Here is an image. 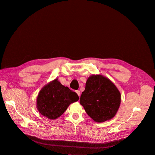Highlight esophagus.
<instances>
[{
    "mask_svg": "<svg viewBox=\"0 0 155 155\" xmlns=\"http://www.w3.org/2000/svg\"><path fill=\"white\" fill-rule=\"evenodd\" d=\"M76 92L78 94V95L79 96V97L80 96V91H76Z\"/></svg>",
    "mask_w": 155,
    "mask_h": 155,
    "instance_id": "1",
    "label": "esophagus"
}]
</instances>
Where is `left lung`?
<instances>
[{"mask_svg": "<svg viewBox=\"0 0 155 155\" xmlns=\"http://www.w3.org/2000/svg\"><path fill=\"white\" fill-rule=\"evenodd\" d=\"M80 104L96 122H104L116 115L121 102L120 92L111 81L101 75L87 79Z\"/></svg>", "mask_w": 155, "mask_h": 155, "instance_id": "left-lung-1", "label": "left lung"}]
</instances>
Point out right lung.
I'll return each instance as SVG.
<instances>
[{
  "instance_id": "obj_1",
  "label": "right lung",
  "mask_w": 155,
  "mask_h": 155,
  "mask_svg": "<svg viewBox=\"0 0 155 155\" xmlns=\"http://www.w3.org/2000/svg\"><path fill=\"white\" fill-rule=\"evenodd\" d=\"M77 94L54 79L41 89L37 96V107L40 113L51 120L61 116L70 104L77 101Z\"/></svg>"
}]
</instances>
